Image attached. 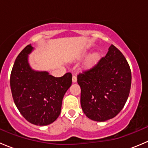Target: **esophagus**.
<instances>
[{
  "label": "esophagus",
  "mask_w": 148,
  "mask_h": 148,
  "mask_svg": "<svg viewBox=\"0 0 148 148\" xmlns=\"http://www.w3.org/2000/svg\"><path fill=\"white\" fill-rule=\"evenodd\" d=\"M77 76H76V75H73V77H72V82L74 83H75V82H77Z\"/></svg>",
  "instance_id": "esophagus-1"
}]
</instances>
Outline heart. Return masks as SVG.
Listing matches in <instances>:
<instances>
[{"mask_svg":"<svg viewBox=\"0 0 148 148\" xmlns=\"http://www.w3.org/2000/svg\"><path fill=\"white\" fill-rule=\"evenodd\" d=\"M99 55L98 53H93L92 55H91L90 57L89 58V59H88L87 61V63H86V64L87 66H92L95 63V62H97V61L99 59Z\"/></svg>","mask_w":148,"mask_h":148,"instance_id":"obj_1","label":"heart"}]
</instances>
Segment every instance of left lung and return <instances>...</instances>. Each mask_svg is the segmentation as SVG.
I'll return each instance as SVG.
<instances>
[{"instance_id": "obj_1", "label": "left lung", "mask_w": 148, "mask_h": 148, "mask_svg": "<svg viewBox=\"0 0 148 148\" xmlns=\"http://www.w3.org/2000/svg\"><path fill=\"white\" fill-rule=\"evenodd\" d=\"M131 80L126 59L117 48L111 45L97 64L77 75L84 113L97 122L115 117L127 102Z\"/></svg>"}]
</instances>
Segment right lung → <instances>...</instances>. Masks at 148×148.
<instances>
[{
  "label": "right lung",
  "instance_id": "add662e5",
  "mask_svg": "<svg viewBox=\"0 0 148 148\" xmlns=\"http://www.w3.org/2000/svg\"><path fill=\"white\" fill-rule=\"evenodd\" d=\"M34 48L26 46L16 58L10 84L15 104L30 123L44 126L54 122L61 113L62 99L72 83L70 72L55 77L47 71H34L28 62Z\"/></svg>",
  "mask_w": 148,
  "mask_h": 148
}]
</instances>
